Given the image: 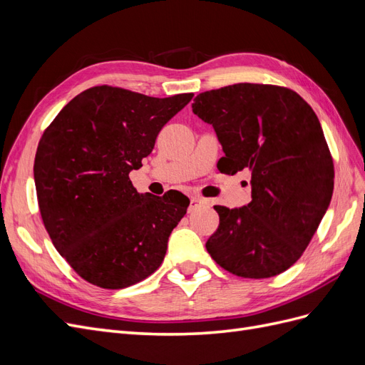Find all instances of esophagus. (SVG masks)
<instances>
[{
  "mask_svg": "<svg viewBox=\"0 0 365 365\" xmlns=\"http://www.w3.org/2000/svg\"><path fill=\"white\" fill-rule=\"evenodd\" d=\"M204 204H207L205 200H202V197L200 196H193L190 200V207H189V212H195V210H197L200 207H202Z\"/></svg>",
  "mask_w": 365,
  "mask_h": 365,
  "instance_id": "1",
  "label": "esophagus"
}]
</instances>
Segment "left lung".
<instances>
[{
	"instance_id": "1",
	"label": "left lung",
	"mask_w": 365,
	"mask_h": 365,
	"mask_svg": "<svg viewBox=\"0 0 365 365\" xmlns=\"http://www.w3.org/2000/svg\"><path fill=\"white\" fill-rule=\"evenodd\" d=\"M225 157L217 169L251 173L248 205H215L212 259L245 279L274 277L302 257L334 193V160L314 109L289 88L236 83L197 94Z\"/></svg>"
}]
</instances>
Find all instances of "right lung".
Wrapping results in <instances>:
<instances>
[{"label": "right lung", "mask_w": 365, "mask_h": 365, "mask_svg": "<svg viewBox=\"0 0 365 365\" xmlns=\"http://www.w3.org/2000/svg\"><path fill=\"white\" fill-rule=\"evenodd\" d=\"M193 94L158 98L94 86L65 105L35 158L41 216L54 248L86 282L128 288L155 272L190 201L138 193L129 172Z\"/></svg>", "instance_id": "obj_1"}]
</instances>
